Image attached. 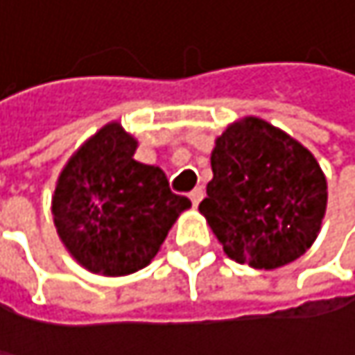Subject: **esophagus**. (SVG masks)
Wrapping results in <instances>:
<instances>
[{
    "label": "esophagus",
    "mask_w": 355,
    "mask_h": 355,
    "mask_svg": "<svg viewBox=\"0 0 355 355\" xmlns=\"http://www.w3.org/2000/svg\"><path fill=\"white\" fill-rule=\"evenodd\" d=\"M189 199H191V203L197 207V205H199V201L203 199V189H201V187H195V189L189 193Z\"/></svg>",
    "instance_id": "34e87169"
}]
</instances>
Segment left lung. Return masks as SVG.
I'll return each mask as SVG.
<instances>
[{
	"label": "left lung",
	"mask_w": 355,
	"mask_h": 355,
	"mask_svg": "<svg viewBox=\"0 0 355 355\" xmlns=\"http://www.w3.org/2000/svg\"><path fill=\"white\" fill-rule=\"evenodd\" d=\"M211 173L199 211L230 259L277 269L313 247L327 209V178L300 141L245 116L216 139Z\"/></svg>",
	"instance_id": "left-lung-1"
}]
</instances>
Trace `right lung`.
<instances>
[{
    "label": "right lung",
    "instance_id": "obj_1",
    "mask_svg": "<svg viewBox=\"0 0 355 355\" xmlns=\"http://www.w3.org/2000/svg\"><path fill=\"white\" fill-rule=\"evenodd\" d=\"M137 139L108 123L67 160L53 193L61 243L88 271L129 275L160 250L191 201L168 187L158 166L133 158Z\"/></svg>",
    "mask_w": 355,
    "mask_h": 355
}]
</instances>
